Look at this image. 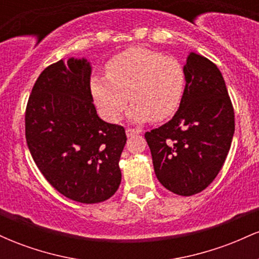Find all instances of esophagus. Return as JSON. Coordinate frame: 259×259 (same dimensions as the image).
<instances>
[{
    "label": "esophagus",
    "mask_w": 259,
    "mask_h": 259,
    "mask_svg": "<svg viewBox=\"0 0 259 259\" xmlns=\"http://www.w3.org/2000/svg\"><path fill=\"white\" fill-rule=\"evenodd\" d=\"M138 134H141V130L134 129V127H127V129H126V136H127V138H132V136L138 135Z\"/></svg>",
    "instance_id": "obj_1"
}]
</instances>
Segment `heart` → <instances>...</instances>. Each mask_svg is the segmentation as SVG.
I'll return each mask as SVG.
<instances>
[{
	"mask_svg": "<svg viewBox=\"0 0 259 259\" xmlns=\"http://www.w3.org/2000/svg\"><path fill=\"white\" fill-rule=\"evenodd\" d=\"M106 72L91 75L90 91L109 121L119 120L129 100L133 120L167 119L178 109L185 90L180 62L152 50H126L109 59Z\"/></svg>",
	"mask_w": 259,
	"mask_h": 259,
	"instance_id": "heart-1",
	"label": "heart"
}]
</instances>
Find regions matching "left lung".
<instances>
[{
  "instance_id": "left-lung-1",
  "label": "left lung",
  "mask_w": 259,
  "mask_h": 259,
  "mask_svg": "<svg viewBox=\"0 0 259 259\" xmlns=\"http://www.w3.org/2000/svg\"><path fill=\"white\" fill-rule=\"evenodd\" d=\"M185 90L168 123L145 134L154 173L180 196L203 191L224 164L235 132L234 107L221 70L190 53L184 67Z\"/></svg>"
}]
</instances>
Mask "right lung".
<instances>
[{
	"label": "right lung",
	"instance_id": "add662e5",
	"mask_svg": "<svg viewBox=\"0 0 259 259\" xmlns=\"http://www.w3.org/2000/svg\"><path fill=\"white\" fill-rule=\"evenodd\" d=\"M86 59L58 61L45 68L29 96L25 139L35 164L52 187L70 200L99 203L121 180L124 127L99 118Z\"/></svg>",
	"mask_w": 259,
	"mask_h": 259
}]
</instances>
